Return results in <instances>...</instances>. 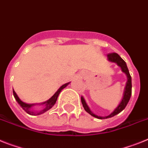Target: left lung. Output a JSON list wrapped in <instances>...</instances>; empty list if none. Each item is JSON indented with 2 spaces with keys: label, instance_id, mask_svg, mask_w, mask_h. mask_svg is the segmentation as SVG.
Returning a JSON list of instances; mask_svg holds the SVG:
<instances>
[{
  "label": "left lung",
  "instance_id": "obj_1",
  "mask_svg": "<svg viewBox=\"0 0 148 148\" xmlns=\"http://www.w3.org/2000/svg\"><path fill=\"white\" fill-rule=\"evenodd\" d=\"M107 56H108V60L114 62V63H116L119 66H121L122 71L126 73V75L127 76V84H126V87H125L123 99L121 100V103H120L119 106L114 109V111L112 114H110L109 115L106 116V117H100V116H97L96 114H94L90 110V108H88V105L85 103L84 98L81 97V100H82V103L84 110L86 111L88 113H89L91 116H93L94 117H97L98 119H106V118H109V117H114V115H116V114H119L120 112H122L125 108V107L127 106V103H128L129 100L130 99L131 94H132V79H131V75L130 74V72H129V69L127 68L126 62L121 58L120 55L118 54H117V53H109V54L107 55Z\"/></svg>",
  "mask_w": 148,
  "mask_h": 148
}]
</instances>
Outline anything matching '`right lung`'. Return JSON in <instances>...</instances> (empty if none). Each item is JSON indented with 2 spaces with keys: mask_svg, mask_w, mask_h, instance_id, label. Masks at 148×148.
<instances>
[{
  "mask_svg": "<svg viewBox=\"0 0 148 148\" xmlns=\"http://www.w3.org/2000/svg\"><path fill=\"white\" fill-rule=\"evenodd\" d=\"M69 83H66V84H64V85H62V86L60 87L58 90H57L56 93H55V94H54V95H53L52 97L49 99V100H47L46 102L42 103V104L45 105V106L42 108L41 110H39V111H34L31 109V107L34 106V104H27V103H23V102H22V101H21L18 97L17 94L16 93V92L14 91V90H12V93H13V96L14 97H15L16 100L17 101L18 103L20 105V106L23 108V110H25V112H26L27 114H31V115H40V114L45 113V112H47V111L49 110L50 108H52L53 106H54V105L55 104V103H56L57 99H58V97L59 93H60V91H61L62 90L67 86L68 84H69Z\"/></svg>",
  "mask_w": 148,
  "mask_h": 148,
  "instance_id": "obj_1",
  "label": "right lung"
}]
</instances>
